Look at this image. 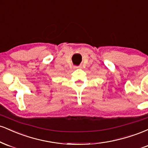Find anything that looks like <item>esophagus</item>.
<instances>
[{
    "mask_svg": "<svg viewBox=\"0 0 148 148\" xmlns=\"http://www.w3.org/2000/svg\"><path fill=\"white\" fill-rule=\"evenodd\" d=\"M80 67H81V66H75V67H74V68L79 69V68H80Z\"/></svg>",
    "mask_w": 148,
    "mask_h": 148,
    "instance_id": "esophagus-1",
    "label": "esophagus"
}]
</instances>
